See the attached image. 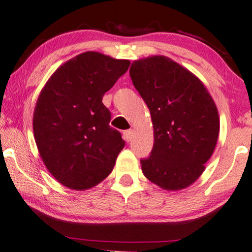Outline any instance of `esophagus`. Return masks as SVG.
<instances>
[{
  "label": "esophagus",
  "instance_id": "1",
  "mask_svg": "<svg viewBox=\"0 0 252 252\" xmlns=\"http://www.w3.org/2000/svg\"><path fill=\"white\" fill-rule=\"evenodd\" d=\"M132 136H133V131L132 130H126L125 132H123V138H125L127 142H129L131 139H132Z\"/></svg>",
  "mask_w": 252,
  "mask_h": 252
}]
</instances>
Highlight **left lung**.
Masks as SVG:
<instances>
[{
	"instance_id": "1",
	"label": "left lung",
	"mask_w": 252,
	"mask_h": 252,
	"mask_svg": "<svg viewBox=\"0 0 252 252\" xmlns=\"http://www.w3.org/2000/svg\"><path fill=\"white\" fill-rule=\"evenodd\" d=\"M132 84L147 104L154 126L146 178L165 190L189 187L201 175L220 133L216 105L204 84L166 56H150L130 67Z\"/></svg>"
}]
</instances>
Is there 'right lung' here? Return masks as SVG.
<instances>
[{
  "label": "right lung",
  "mask_w": 252,
  "mask_h": 252,
  "mask_svg": "<svg viewBox=\"0 0 252 252\" xmlns=\"http://www.w3.org/2000/svg\"><path fill=\"white\" fill-rule=\"evenodd\" d=\"M127 60L86 52L65 62L39 94L33 136L44 164L70 189H89L113 170L125 147L110 126L104 94L129 69Z\"/></svg>",
  "instance_id": "obj_1"
}]
</instances>
